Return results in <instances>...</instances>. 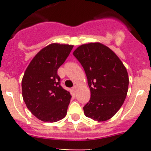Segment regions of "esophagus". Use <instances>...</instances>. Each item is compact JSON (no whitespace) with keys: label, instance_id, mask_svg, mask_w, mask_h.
I'll use <instances>...</instances> for the list:
<instances>
[{"label":"esophagus","instance_id":"1","mask_svg":"<svg viewBox=\"0 0 151 151\" xmlns=\"http://www.w3.org/2000/svg\"><path fill=\"white\" fill-rule=\"evenodd\" d=\"M77 87L76 86V85H74V86L72 88V91H74V93H76L77 92Z\"/></svg>","mask_w":151,"mask_h":151}]
</instances>
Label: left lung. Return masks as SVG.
<instances>
[{
    "label": "left lung",
    "mask_w": 151,
    "mask_h": 151,
    "mask_svg": "<svg viewBox=\"0 0 151 151\" xmlns=\"http://www.w3.org/2000/svg\"><path fill=\"white\" fill-rule=\"evenodd\" d=\"M73 55L83 66L91 91L83 107L85 116L106 121L121 107L128 92L127 70L117 55L99 42L80 45Z\"/></svg>",
    "instance_id": "obj_1"
}]
</instances>
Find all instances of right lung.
Masks as SVG:
<instances>
[{
  "label": "right lung",
  "instance_id": "1",
  "mask_svg": "<svg viewBox=\"0 0 151 151\" xmlns=\"http://www.w3.org/2000/svg\"><path fill=\"white\" fill-rule=\"evenodd\" d=\"M73 45L50 44L40 50L27 67L22 80V94L27 108L44 122L65 118L71 96L60 85L58 69Z\"/></svg>",
  "mask_w": 151,
  "mask_h": 151
}]
</instances>
